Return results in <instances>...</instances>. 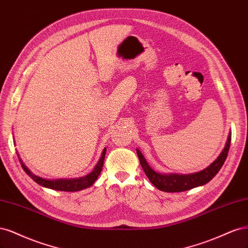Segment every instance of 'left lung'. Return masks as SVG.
Masks as SVG:
<instances>
[{
  "instance_id": "left-lung-1",
  "label": "left lung",
  "mask_w": 248,
  "mask_h": 248,
  "mask_svg": "<svg viewBox=\"0 0 248 248\" xmlns=\"http://www.w3.org/2000/svg\"><path fill=\"white\" fill-rule=\"evenodd\" d=\"M231 144V134L227 141V144L223 148L222 153L215 161L203 171H200L194 174L187 175H178V174H159L155 170L151 169L147 162L145 161L144 156L140 153V150L137 149V155L141 167L144 170L146 176L150 180V182L159 190L167 191V193H178V191H185L190 188H194L200 186H203L205 183L209 182L215 175L218 173L220 168L225 163L228 156V153Z\"/></svg>"
}]
</instances>
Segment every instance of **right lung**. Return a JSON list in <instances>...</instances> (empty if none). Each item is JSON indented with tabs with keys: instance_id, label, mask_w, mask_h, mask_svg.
<instances>
[{
	"instance_id": "add662e5",
	"label": "right lung",
	"mask_w": 248,
	"mask_h": 248,
	"mask_svg": "<svg viewBox=\"0 0 248 248\" xmlns=\"http://www.w3.org/2000/svg\"><path fill=\"white\" fill-rule=\"evenodd\" d=\"M105 155H106V148L103 150L102 156L100 158L99 163L95 165L93 171L92 173H90L89 175H86V176L81 177V178H77V179H58V180L43 179L41 177L36 176L35 174L31 173L26 167V165L22 163L20 158H19V162H20L22 169L25 170V172L29 175V176L31 179H33L35 182H37L38 185L42 186L44 187L55 189V190L77 191V190H81V189H84L86 187L92 186L94 183V181L97 180V178L99 177V175L102 171V168H103V165H104V159H105Z\"/></svg>"
}]
</instances>
